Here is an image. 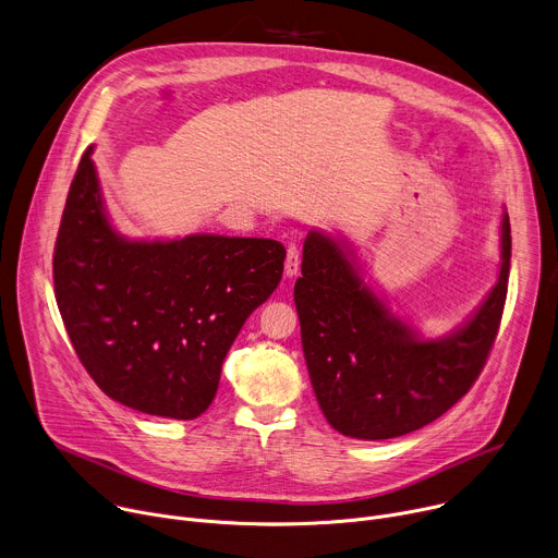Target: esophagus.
<instances>
[{
    "mask_svg": "<svg viewBox=\"0 0 558 558\" xmlns=\"http://www.w3.org/2000/svg\"><path fill=\"white\" fill-rule=\"evenodd\" d=\"M300 271V250L298 245L287 247V260H284V276L293 278Z\"/></svg>",
    "mask_w": 558,
    "mask_h": 558,
    "instance_id": "obj_1",
    "label": "esophagus"
}]
</instances>
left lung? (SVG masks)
I'll list each match as a JSON object with an SVG mask.
<instances>
[{"label": "left lung", "mask_w": 558, "mask_h": 558, "mask_svg": "<svg viewBox=\"0 0 558 558\" xmlns=\"http://www.w3.org/2000/svg\"><path fill=\"white\" fill-rule=\"evenodd\" d=\"M510 250V218L504 214L497 284L463 327L424 340L362 280L344 243L308 231L293 300L308 377L327 422L347 437L390 439L452 409L495 344Z\"/></svg>", "instance_id": "8db88e82"}]
</instances>
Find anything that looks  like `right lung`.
Instances as JSON below:
<instances>
[{"instance_id":"1","label":"right lung","mask_w":558,"mask_h":558,"mask_svg":"<svg viewBox=\"0 0 558 558\" xmlns=\"http://www.w3.org/2000/svg\"><path fill=\"white\" fill-rule=\"evenodd\" d=\"M284 256L269 238L128 241L108 220L88 147L57 233L54 298L76 357L108 397L196 420L238 331L278 287Z\"/></svg>"}]
</instances>
